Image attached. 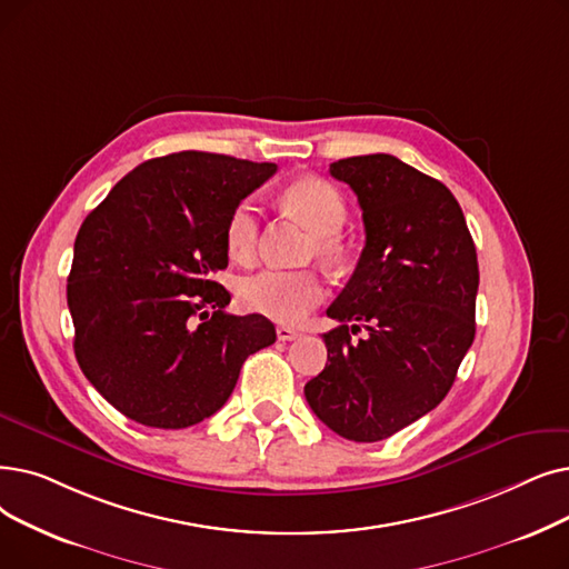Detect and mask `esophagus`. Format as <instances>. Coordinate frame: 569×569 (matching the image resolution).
Listing matches in <instances>:
<instances>
[{
  "instance_id": "esophagus-1",
  "label": "esophagus",
  "mask_w": 569,
  "mask_h": 569,
  "mask_svg": "<svg viewBox=\"0 0 569 569\" xmlns=\"http://www.w3.org/2000/svg\"><path fill=\"white\" fill-rule=\"evenodd\" d=\"M277 337H279V341H292V339L300 337V330L288 328V326H279L277 328Z\"/></svg>"
}]
</instances>
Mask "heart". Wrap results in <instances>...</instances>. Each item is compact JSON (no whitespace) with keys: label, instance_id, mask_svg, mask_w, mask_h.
I'll list each match as a JSON object with an SVG mask.
<instances>
[{"label":"heart","instance_id":"1","mask_svg":"<svg viewBox=\"0 0 569 569\" xmlns=\"http://www.w3.org/2000/svg\"><path fill=\"white\" fill-rule=\"evenodd\" d=\"M281 200L316 232V253L326 262H339L343 249L337 232L346 223V202L339 190L320 179H298L286 186ZM258 234V204L241 200L226 223L228 256L237 262H249L256 253ZM239 300L249 311L277 323H300L326 300V283L316 271L262 269L239 283Z\"/></svg>","mask_w":569,"mask_h":569}]
</instances>
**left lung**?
Masks as SVG:
<instances>
[{
	"label": "left lung",
	"instance_id": "1",
	"mask_svg": "<svg viewBox=\"0 0 569 569\" xmlns=\"http://www.w3.org/2000/svg\"><path fill=\"white\" fill-rule=\"evenodd\" d=\"M358 194L365 249L328 307V365L305 386L332 432L381 441L432 411L475 341L479 262L451 190L388 153L330 164ZM362 325L365 340L350 335Z\"/></svg>",
	"mask_w": 569,
	"mask_h": 569
}]
</instances>
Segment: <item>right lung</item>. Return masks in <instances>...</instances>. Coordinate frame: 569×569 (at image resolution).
Returning a JSON list of instances; mask_svg holds the SVG:
<instances>
[{
    "label": "right lung",
    "instance_id": "right-lung-1",
    "mask_svg": "<svg viewBox=\"0 0 569 569\" xmlns=\"http://www.w3.org/2000/svg\"><path fill=\"white\" fill-rule=\"evenodd\" d=\"M274 162L181 151L146 160L73 241L67 305L86 379L132 421L181 430L213 416L241 365L277 341L260 313L226 311L230 211Z\"/></svg>",
    "mask_w": 569,
    "mask_h": 569
}]
</instances>
